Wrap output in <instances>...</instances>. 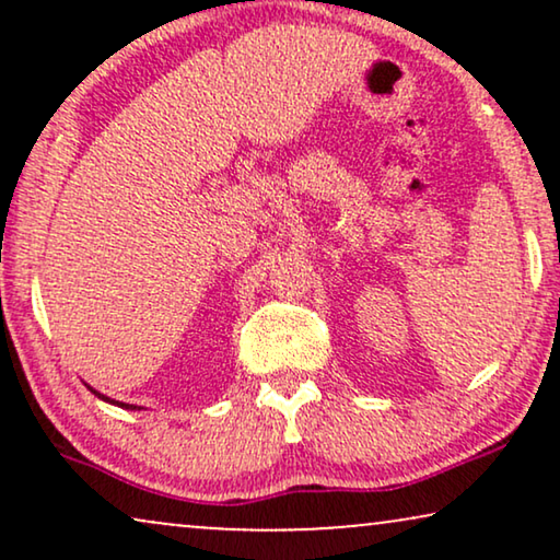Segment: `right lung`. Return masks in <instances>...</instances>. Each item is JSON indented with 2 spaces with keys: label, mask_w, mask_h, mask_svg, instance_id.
Returning <instances> with one entry per match:
<instances>
[{
  "label": "right lung",
  "mask_w": 560,
  "mask_h": 560,
  "mask_svg": "<svg viewBox=\"0 0 560 560\" xmlns=\"http://www.w3.org/2000/svg\"><path fill=\"white\" fill-rule=\"evenodd\" d=\"M91 389V387H89ZM91 393H94L96 397H98V400H104V402H112V405H119V408H125V410H140V408H137V405H125V402H114V400H109V397H106V395H102V393H96V389H91Z\"/></svg>",
  "instance_id": "add662e5"
}]
</instances>
